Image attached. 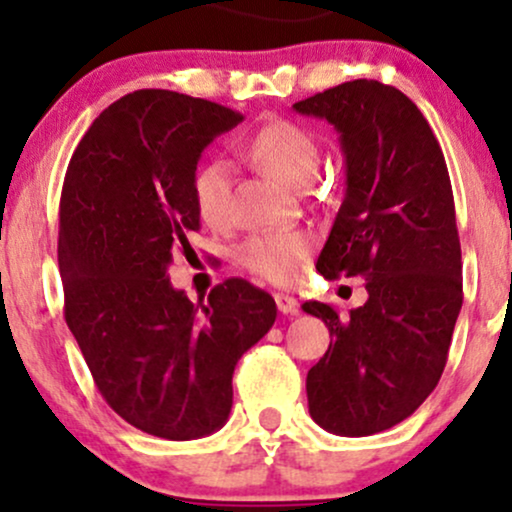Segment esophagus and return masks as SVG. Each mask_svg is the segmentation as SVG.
I'll use <instances>...</instances> for the list:
<instances>
[{
    "mask_svg": "<svg viewBox=\"0 0 512 512\" xmlns=\"http://www.w3.org/2000/svg\"><path fill=\"white\" fill-rule=\"evenodd\" d=\"M274 301H276V308H279V313L284 315H296L298 313V301L289 293H274Z\"/></svg>",
    "mask_w": 512,
    "mask_h": 512,
    "instance_id": "1",
    "label": "esophagus"
}]
</instances>
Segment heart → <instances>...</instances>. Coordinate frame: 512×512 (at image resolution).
I'll list each match as a JSON object with an SVG mask.
<instances>
[{"mask_svg": "<svg viewBox=\"0 0 512 512\" xmlns=\"http://www.w3.org/2000/svg\"><path fill=\"white\" fill-rule=\"evenodd\" d=\"M245 154L281 185L291 190H308L320 168V151L315 139L301 125L289 120H272L262 125L245 142ZM195 207L209 226H223L231 216V168L226 161L202 163L192 178ZM313 250V240L301 231L264 233L252 236L238 248V262L248 272L272 284H291L305 257Z\"/></svg>", "mask_w": 512, "mask_h": 512, "instance_id": "obj_1", "label": "heart"}]
</instances>
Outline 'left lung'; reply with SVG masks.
<instances>
[{
  "label": "left lung",
  "instance_id": "1",
  "mask_svg": "<svg viewBox=\"0 0 512 512\" xmlns=\"http://www.w3.org/2000/svg\"><path fill=\"white\" fill-rule=\"evenodd\" d=\"M339 132L346 192L317 272L363 276L368 301L346 320L327 303L330 349L308 370V409L337 436H373L414 414L443 375L462 308V250L443 151L395 86L346 81L293 103Z\"/></svg>",
  "mask_w": 512,
  "mask_h": 512
}]
</instances>
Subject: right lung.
<instances>
[{"label": "right lung", "instance_id": "add662e5", "mask_svg": "<svg viewBox=\"0 0 512 512\" xmlns=\"http://www.w3.org/2000/svg\"><path fill=\"white\" fill-rule=\"evenodd\" d=\"M238 122L219 103L142 88L93 120L64 175V320L110 409L149 436L219 431L238 358L276 320L274 298L245 279H226L199 303L168 279L173 255L199 231V156Z\"/></svg>", "mask_w": 512, "mask_h": 512}]
</instances>
